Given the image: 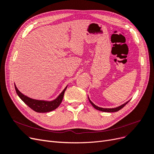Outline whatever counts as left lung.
<instances>
[{
	"mask_svg": "<svg viewBox=\"0 0 154 154\" xmlns=\"http://www.w3.org/2000/svg\"><path fill=\"white\" fill-rule=\"evenodd\" d=\"M88 100H89V101H90V103H91V105L94 106V108H95L96 109H97V110H100V111H102V112H117V111H118V110H121L122 109L123 107H124L126 105H127L128 102H129V101H127L126 102V103H125L124 104H123V105H120V106H118V107H116V108H112V109H105V108H101V107H99V106H96V105H94V103H92V102L91 101V100L89 99V97H88Z\"/></svg>",
	"mask_w": 154,
	"mask_h": 154,
	"instance_id": "obj_1",
	"label": "left lung"
}]
</instances>
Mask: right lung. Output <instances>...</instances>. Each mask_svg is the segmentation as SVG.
Returning a JSON list of instances; mask_svg holds the SVG:
<instances>
[{
	"instance_id": "right-lung-1",
	"label": "right lung",
	"mask_w": 154,
	"mask_h": 154,
	"mask_svg": "<svg viewBox=\"0 0 154 154\" xmlns=\"http://www.w3.org/2000/svg\"><path fill=\"white\" fill-rule=\"evenodd\" d=\"M67 86L64 88L63 91L60 93V95L53 101H44V100H37L30 98V97L25 96L18 90L17 87L15 85V88L17 92V94L19 96L20 98L31 109L36 112H48L52 110H54L59 106L60 103H62L64 92L66 91Z\"/></svg>"
}]
</instances>
